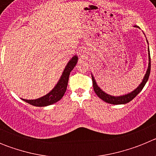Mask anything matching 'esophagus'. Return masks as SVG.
<instances>
[{
  "label": "esophagus",
  "instance_id": "obj_1",
  "mask_svg": "<svg viewBox=\"0 0 156 156\" xmlns=\"http://www.w3.org/2000/svg\"><path fill=\"white\" fill-rule=\"evenodd\" d=\"M87 50H86V48H80V55L81 57H85V56L87 55Z\"/></svg>",
  "mask_w": 156,
  "mask_h": 156
}]
</instances>
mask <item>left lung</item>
Segmentation results:
<instances>
[{
    "instance_id": "left-lung-1",
    "label": "left lung",
    "mask_w": 156,
    "mask_h": 156,
    "mask_svg": "<svg viewBox=\"0 0 156 156\" xmlns=\"http://www.w3.org/2000/svg\"><path fill=\"white\" fill-rule=\"evenodd\" d=\"M135 27H138L137 26H135ZM139 28V27H138ZM148 42V41H147ZM150 71H151V58H150V54H149V50H148V69L146 72L145 75H144V79H143L142 82L140 83V84L134 90H133L130 93L127 94L122 95V96H118V97H115V96H112V95L108 94L105 93L102 90H101V88L96 83V81H95L93 75L92 76V81H93V87L94 90L96 93V94L101 99H102L104 101L107 103H109V104L112 105H121V104H126V103L129 102L130 101L133 100L139 93H140L141 90H142L143 87H144L145 83H147L148 80V77L150 75Z\"/></svg>"
}]
</instances>
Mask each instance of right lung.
Wrapping results in <instances>:
<instances>
[{
  "mask_svg": "<svg viewBox=\"0 0 156 156\" xmlns=\"http://www.w3.org/2000/svg\"><path fill=\"white\" fill-rule=\"evenodd\" d=\"M78 58L77 56H74L71 58L68 64L66 65V68L62 73L61 78L56 84V86L54 87L53 90L50 91L48 94L40 98L35 99V100H27V99H23L24 101L32 105L37 106V107H44V106H48L50 105L57 102L59 100H61L63 97L65 92L66 91V88L68 85L69 77L70 75V72L73 69L77 63Z\"/></svg>",
  "mask_w": 156,
  "mask_h": 156,
  "instance_id": "1",
  "label": "right lung"
}]
</instances>
